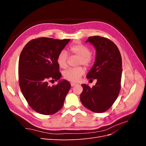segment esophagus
Masks as SVG:
<instances>
[{"instance_id": "1", "label": "esophagus", "mask_w": 146, "mask_h": 146, "mask_svg": "<svg viewBox=\"0 0 146 146\" xmlns=\"http://www.w3.org/2000/svg\"><path fill=\"white\" fill-rule=\"evenodd\" d=\"M70 85H71V86H74L75 85H76V83L71 82V83H70Z\"/></svg>"}]
</instances>
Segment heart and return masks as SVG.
Instances as JSON below:
<instances>
[{
	"instance_id": "obj_1",
	"label": "heart",
	"mask_w": 146,
	"mask_h": 146,
	"mask_svg": "<svg viewBox=\"0 0 146 146\" xmlns=\"http://www.w3.org/2000/svg\"><path fill=\"white\" fill-rule=\"evenodd\" d=\"M69 51L72 54L79 56L78 64H83L86 67H90L94 61V56L91 54L90 48L82 43H76L70 46ZM68 55L66 51L63 50L59 52L56 58V62L60 68L65 69L68 66ZM85 70L82 67L69 68L64 72L63 76L66 80L72 82H76L83 74Z\"/></svg>"
}]
</instances>
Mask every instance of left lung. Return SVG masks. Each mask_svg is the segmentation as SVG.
<instances>
[{"label":"left lung","instance_id":"obj_1","mask_svg":"<svg viewBox=\"0 0 146 146\" xmlns=\"http://www.w3.org/2000/svg\"><path fill=\"white\" fill-rule=\"evenodd\" d=\"M90 42L96 47V58L93 67L87 74L88 79H97L92 88L83 84L80 100L86 108L94 113H103L111 107L121 90L122 58L117 47L110 39L90 36Z\"/></svg>","mask_w":146,"mask_h":146}]
</instances>
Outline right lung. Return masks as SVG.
Returning <instances> with one entry per match:
<instances>
[{
  "instance_id": "obj_1",
  "label": "right lung",
  "mask_w": 146,
  "mask_h": 146,
  "mask_svg": "<svg viewBox=\"0 0 146 146\" xmlns=\"http://www.w3.org/2000/svg\"><path fill=\"white\" fill-rule=\"evenodd\" d=\"M69 39L41 37L25 46L19 60V84L23 94L34 111L51 115L62 108L70 88L67 80L50 86L61 78L56 58Z\"/></svg>"
}]
</instances>
